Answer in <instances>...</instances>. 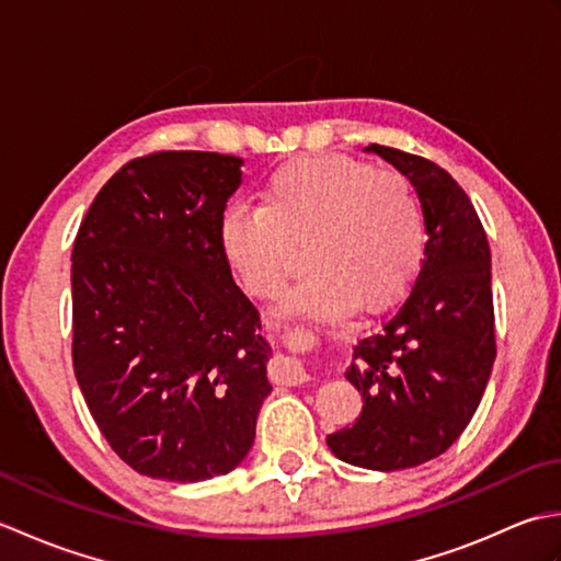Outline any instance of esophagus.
Wrapping results in <instances>:
<instances>
[{
	"mask_svg": "<svg viewBox=\"0 0 561 561\" xmlns=\"http://www.w3.org/2000/svg\"><path fill=\"white\" fill-rule=\"evenodd\" d=\"M277 368H279V376L287 380L289 386H301L313 378L311 368H308L301 359H296V356H279Z\"/></svg>",
	"mask_w": 561,
	"mask_h": 561,
	"instance_id": "34e87169",
	"label": "esophagus"
}]
</instances>
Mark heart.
<instances>
[{"label": "heart", "mask_w": 561, "mask_h": 561, "mask_svg": "<svg viewBox=\"0 0 561 561\" xmlns=\"http://www.w3.org/2000/svg\"><path fill=\"white\" fill-rule=\"evenodd\" d=\"M424 241V209L410 178L342 157L279 165L260 207H231L219 229L226 262L257 299L282 291L296 270L294 248H304L308 270L282 313L313 318L390 301L414 277Z\"/></svg>", "instance_id": "1"}]
</instances>
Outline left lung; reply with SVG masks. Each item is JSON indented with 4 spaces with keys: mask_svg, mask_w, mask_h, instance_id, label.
<instances>
[{
    "mask_svg": "<svg viewBox=\"0 0 561 561\" xmlns=\"http://www.w3.org/2000/svg\"><path fill=\"white\" fill-rule=\"evenodd\" d=\"M366 151L410 178L428 238L408 294L354 344L344 376L364 408L328 446L356 468L392 472L446 453L478 410L496 359L492 255L478 211L448 171L392 147Z\"/></svg>",
    "mask_w": 561,
    "mask_h": 561,
    "instance_id": "obj_1",
    "label": "left lung"
}]
</instances>
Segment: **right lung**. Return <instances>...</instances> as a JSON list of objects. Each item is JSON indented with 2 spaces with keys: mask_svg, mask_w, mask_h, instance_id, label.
Returning <instances> with one entry per match:
<instances>
[{
  "mask_svg": "<svg viewBox=\"0 0 561 561\" xmlns=\"http://www.w3.org/2000/svg\"><path fill=\"white\" fill-rule=\"evenodd\" d=\"M241 165L217 151L133 159L75 238V376L111 448L153 480L233 470L272 390L260 313L219 243Z\"/></svg>",
  "mask_w": 561,
  "mask_h": 561,
  "instance_id": "1",
  "label": "right lung"
}]
</instances>
